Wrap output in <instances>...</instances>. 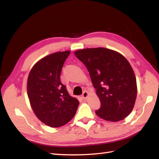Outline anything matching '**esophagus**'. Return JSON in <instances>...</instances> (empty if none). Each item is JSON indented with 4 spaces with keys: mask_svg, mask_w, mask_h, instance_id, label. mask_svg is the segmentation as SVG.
<instances>
[{
    "mask_svg": "<svg viewBox=\"0 0 159 159\" xmlns=\"http://www.w3.org/2000/svg\"><path fill=\"white\" fill-rule=\"evenodd\" d=\"M88 96H89V93H88V92H87V91H85V92H84L83 93V94H82V98L83 99H86L87 97H88Z\"/></svg>",
    "mask_w": 159,
    "mask_h": 159,
    "instance_id": "1",
    "label": "esophagus"
}]
</instances>
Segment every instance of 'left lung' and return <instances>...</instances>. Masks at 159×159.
<instances>
[{
	"instance_id": "obj_1",
	"label": "left lung",
	"mask_w": 159,
	"mask_h": 159,
	"mask_svg": "<svg viewBox=\"0 0 159 159\" xmlns=\"http://www.w3.org/2000/svg\"><path fill=\"white\" fill-rule=\"evenodd\" d=\"M88 70L101 107L96 113L103 120L118 121L133 110L137 88L130 64L115 50L105 48H85L74 52Z\"/></svg>"
}]
</instances>
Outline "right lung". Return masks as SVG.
<instances>
[{"instance_id": "1", "label": "right lung", "mask_w": 159, "mask_h": 159, "mask_svg": "<svg viewBox=\"0 0 159 159\" xmlns=\"http://www.w3.org/2000/svg\"><path fill=\"white\" fill-rule=\"evenodd\" d=\"M70 54L69 50L50 54L37 62L29 74L27 93L33 112L42 122L52 128L62 126L72 120L79 104L60 80Z\"/></svg>"}]
</instances>
